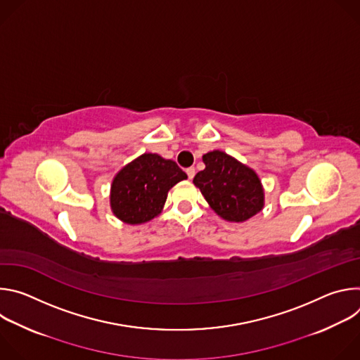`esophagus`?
I'll return each instance as SVG.
<instances>
[{
    "label": "esophagus",
    "mask_w": 360,
    "mask_h": 360,
    "mask_svg": "<svg viewBox=\"0 0 360 360\" xmlns=\"http://www.w3.org/2000/svg\"><path fill=\"white\" fill-rule=\"evenodd\" d=\"M186 175H188V178H189V179H192V178L195 176V168H193V167L186 168Z\"/></svg>",
    "instance_id": "obj_1"
}]
</instances>
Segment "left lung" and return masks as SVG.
I'll list each match as a JSON object with an SVG mask.
<instances>
[{"instance_id": "left-lung-1", "label": "left lung", "mask_w": 360, "mask_h": 360, "mask_svg": "<svg viewBox=\"0 0 360 360\" xmlns=\"http://www.w3.org/2000/svg\"><path fill=\"white\" fill-rule=\"evenodd\" d=\"M202 160L205 169L195 175L193 184L219 217L243 222L264 208V189L250 168L221 150L205 153Z\"/></svg>"}]
</instances>
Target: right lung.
Returning <instances> with one entry per match:
<instances>
[{
  "label": "right lung",
  "mask_w": 360,
  "mask_h": 360,
  "mask_svg": "<svg viewBox=\"0 0 360 360\" xmlns=\"http://www.w3.org/2000/svg\"><path fill=\"white\" fill-rule=\"evenodd\" d=\"M186 174L171 160L143 153L124 167L111 186V208L125 224L136 225L155 218L164 208L168 191Z\"/></svg>",
  "instance_id": "add662e5"
}]
</instances>
